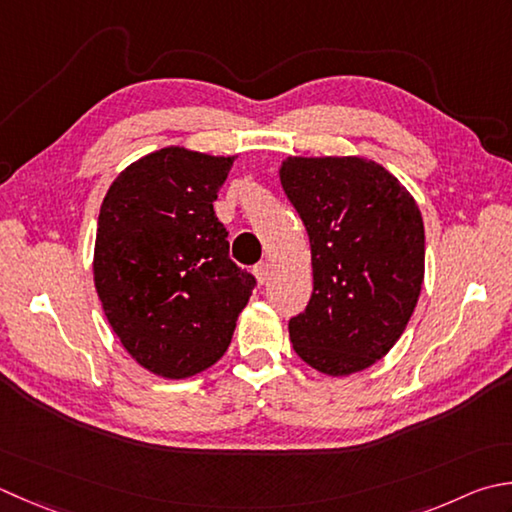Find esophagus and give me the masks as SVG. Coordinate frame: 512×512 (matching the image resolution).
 <instances>
[{
    "label": "esophagus",
    "instance_id": "34e87169",
    "mask_svg": "<svg viewBox=\"0 0 512 512\" xmlns=\"http://www.w3.org/2000/svg\"><path fill=\"white\" fill-rule=\"evenodd\" d=\"M253 273H255L259 284L268 282V277H270V264H268V262H259V264L253 268Z\"/></svg>",
    "mask_w": 512,
    "mask_h": 512
}]
</instances>
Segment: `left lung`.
<instances>
[{
    "mask_svg": "<svg viewBox=\"0 0 512 512\" xmlns=\"http://www.w3.org/2000/svg\"><path fill=\"white\" fill-rule=\"evenodd\" d=\"M279 179L313 255V295L288 322L295 353L333 377L373 366L402 337L422 293L415 199L364 157H288Z\"/></svg>",
    "mask_w": 512,
    "mask_h": 512,
    "instance_id": "8db88e82",
    "label": "left lung"
}]
</instances>
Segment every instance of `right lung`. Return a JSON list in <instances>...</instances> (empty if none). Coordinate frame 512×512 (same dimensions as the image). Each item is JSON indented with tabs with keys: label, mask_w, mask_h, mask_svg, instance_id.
<instances>
[{
	"label": "right lung",
	"mask_w": 512,
	"mask_h": 512,
	"mask_svg": "<svg viewBox=\"0 0 512 512\" xmlns=\"http://www.w3.org/2000/svg\"><path fill=\"white\" fill-rule=\"evenodd\" d=\"M235 157L155 150L110 184L97 219L95 288L137 364L168 379L213 366L257 279L228 257L213 202Z\"/></svg>",
	"instance_id": "obj_1"
}]
</instances>
